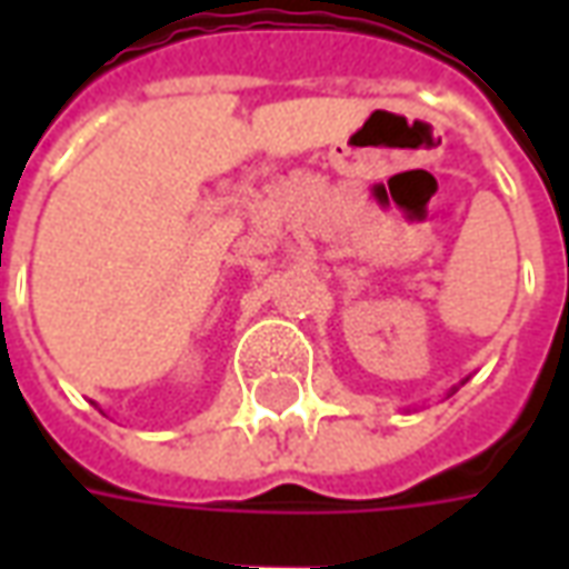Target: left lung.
Instances as JSON below:
<instances>
[{"label": "left lung", "instance_id": "left-lung-1", "mask_svg": "<svg viewBox=\"0 0 569 569\" xmlns=\"http://www.w3.org/2000/svg\"><path fill=\"white\" fill-rule=\"evenodd\" d=\"M466 381H469V378H466ZM466 381H460V383H466ZM457 393V387H451V390H448V396H453Z\"/></svg>", "mask_w": 569, "mask_h": 569}]
</instances>
